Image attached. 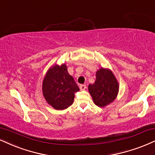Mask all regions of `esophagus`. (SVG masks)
Here are the masks:
<instances>
[{"mask_svg": "<svg viewBox=\"0 0 155 155\" xmlns=\"http://www.w3.org/2000/svg\"><path fill=\"white\" fill-rule=\"evenodd\" d=\"M79 87L81 91H84V90H85V88H86V85H80Z\"/></svg>", "mask_w": 155, "mask_h": 155, "instance_id": "esophagus-1", "label": "esophagus"}]
</instances>
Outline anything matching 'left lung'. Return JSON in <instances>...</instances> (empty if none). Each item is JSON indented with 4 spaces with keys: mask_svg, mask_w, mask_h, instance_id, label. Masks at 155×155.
I'll use <instances>...</instances> for the list:
<instances>
[{
    "mask_svg": "<svg viewBox=\"0 0 155 155\" xmlns=\"http://www.w3.org/2000/svg\"><path fill=\"white\" fill-rule=\"evenodd\" d=\"M95 76V83L88 85V91L94 104L104 108L116 98L119 85L114 72L108 68H101Z\"/></svg>",
    "mask_w": 155,
    "mask_h": 155,
    "instance_id": "8db88e82",
    "label": "left lung"
}]
</instances>
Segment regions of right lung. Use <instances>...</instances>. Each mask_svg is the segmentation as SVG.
Masks as SVG:
<instances>
[{
  "label": "right lung",
  "mask_w": 155,
  "mask_h": 155,
  "mask_svg": "<svg viewBox=\"0 0 155 155\" xmlns=\"http://www.w3.org/2000/svg\"><path fill=\"white\" fill-rule=\"evenodd\" d=\"M79 91L66 64H56L47 70L42 82V93L47 104L54 109L64 110L71 106L74 93Z\"/></svg>",
  "instance_id": "1"
}]
</instances>
